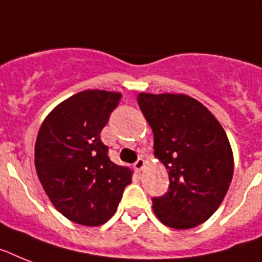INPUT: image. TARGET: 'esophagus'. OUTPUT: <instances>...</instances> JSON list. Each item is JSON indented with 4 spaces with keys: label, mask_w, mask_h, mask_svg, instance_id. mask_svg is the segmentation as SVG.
I'll return each mask as SVG.
<instances>
[{
    "label": "esophagus",
    "mask_w": 262,
    "mask_h": 262,
    "mask_svg": "<svg viewBox=\"0 0 262 262\" xmlns=\"http://www.w3.org/2000/svg\"><path fill=\"white\" fill-rule=\"evenodd\" d=\"M144 167H145V160H144V159H138L135 164H133V168H135L137 172L142 171V169H144Z\"/></svg>",
    "instance_id": "esophagus-1"
}]
</instances>
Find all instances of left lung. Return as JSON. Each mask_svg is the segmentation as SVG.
Instances as JSON below:
<instances>
[{
	"label": "left lung",
	"instance_id": "obj_1",
	"mask_svg": "<svg viewBox=\"0 0 262 262\" xmlns=\"http://www.w3.org/2000/svg\"><path fill=\"white\" fill-rule=\"evenodd\" d=\"M137 102L153 130L155 156L169 187L153 198V211L172 229H192L216 211L233 179V150L222 125L184 94L140 93Z\"/></svg>",
	"mask_w": 262,
	"mask_h": 262
}]
</instances>
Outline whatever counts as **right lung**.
Returning <instances> with one entry per match:
<instances>
[{"mask_svg":"<svg viewBox=\"0 0 262 262\" xmlns=\"http://www.w3.org/2000/svg\"><path fill=\"white\" fill-rule=\"evenodd\" d=\"M122 95L86 90L55 107L40 126L35 165L42 188L66 218L101 226L112 218L132 171L114 164L101 132Z\"/></svg>","mask_w":262,"mask_h":262,"instance_id":"right-lung-1","label":"right lung"}]
</instances>
